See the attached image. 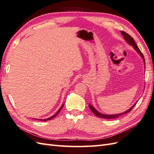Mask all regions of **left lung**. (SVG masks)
<instances>
[{"label": "left lung", "instance_id": "left-lung-1", "mask_svg": "<svg viewBox=\"0 0 154 154\" xmlns=\"http://www.w3.org/2000/svg\"><path fill=\"white\" fill-rule=\"evenodd\" d=\"M120 32H121V33H122V35H123V38H124V39L125 40L126 42H127V43H128L129 44H130L131 46H132L134 48V50H135L138 52V53L140 55L142 58L143 59V61H144V64H145V59H144V55H143V54H142V52L140 51V50H139V48H138V47L137 46V45L136 44L135 42H134V39L129 35V34L126 33L125 32H123V31H121ZM137 103H134V104H133V105L132 106H131L129 110H127V111H125V112H123V113H121V114H114V115H106V114H101L100 112L97 111L94 107H93L92 105H91V104H89V108H90V110H91L92 111L93 113L94 114L95 116H97V117H99V118H106V119H114V118H118L119 117V116H122V115H123V114H127V113H128V112H131V110H132L133 108H134V106L136 105Z\"/></svg>", "mask_w": 154, "mask_h": 154}]
</instances>
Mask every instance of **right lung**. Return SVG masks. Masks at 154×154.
Listing matches in <instances>:
<instances>
[{"label": "right lung", "mask_w": 154, "mask_h": 154, "mask_svg": "<svg viewBox=\"0 0 154 154\" xmlns=\"http://www.w3.org/2000/svg\"><path fill=\"white\" fill-rule=\"evenodd\" d=\"M63 106H64V104H63V105L61 106V108H59V110L57 112V113H56L55 114H54V116H51V117H50V118H47V119H38V120H40V121H48V120H50V119H53L54 118H55V116H57L59 113V112H60V111H61V109H62V108H63Z\"/></svg>", "instance_id": "obj_1"}]
</instances>
